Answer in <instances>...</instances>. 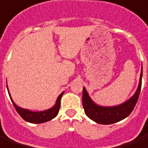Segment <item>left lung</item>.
Masks as SVG:
<instances>
[{
	"label": "left lung",
	"instance_id": "left-lung-1",
	"mask_svg": "<svg viewBox=\"0 0 148 148\" xmlns=\"http://www.w3.org/2000/svg\"><path fill=\"white\" fill-rule=\"evenodd\" d=\"M143 70L140 74V80L138 89L132 98L119 106L104 107L97 106L89 97L86 89L83 87L82 91V105L85 113L90 119L99 124H112L127 118L132 113L135 104L139 99L142 85Z\"/></svg>",
	"mask_w": 148,
	"mask_h": 148
}]
</instances>
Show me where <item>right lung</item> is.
<instances>
[{"mask_svg": "<svg viewBox=\"0 0 148 148\" xmlns=\"http://www.w3.org/2000/svg\"><path fill=\"white\" fill-rule=\"evenodd\" d=\"M8 91H9V90H8ZM62 95H63V93H62L58 96V98L57 99L56 104L53 106L52 108H50L49 110H44V111H39V112H34V111H30L26 109H22L21 107H18L15 103H13L12 99L11 100L13 102V106L17 111V113L20 114L21 117L24 120L32 123H42L51 120L53 118L56 117L57 114H58V111H59L61 98Z\"/></svg>", "mask_w": 148, "mask_h": 148, "instance_id": "obj_1", "label": "right lung"}]
</instances>
